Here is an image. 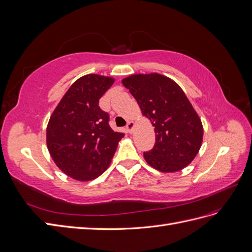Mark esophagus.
<instances>
[{
	"instance_id": "1",
	"label": "esophagus",
	"mask_w": 252,
	"mask_h": 252,
	"mask_svg": "<svg viewBox=\"0 0 252 252\" xmlns=\"http://www.w3.org/2000/svg\"><path fill=\"white\" fill-rule=\"evenodd\" d=\"M126 129H127V131H128L129 133H132L133 129H134V123H133L132 121H129V122H128L127 125H126Z\"/></svg>"
}]
</instances>
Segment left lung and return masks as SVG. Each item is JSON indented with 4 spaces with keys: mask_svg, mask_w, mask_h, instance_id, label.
<instances>
[{
    "mask_svg": "<svg viewBox=\"0 0 252 252\" xmlns=\"http://www.w3.org/2000/svg\"><path fill=\"white\" fill-rule=\"evenodd\" d=\"M138 102L142 114L155 126L156 144L144 158L161 172H177L193 161L204 129L202 121L183 89L166 75L131 74L122 80Z\"/></svg>",
    "mask_w": 252,
    "mask_h": 252,
    "instance_id": "1",
    "label": "left lung"
}]
</instances>
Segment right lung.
Listing matches in <instances>:
<instances>
[{"label": "right lung", "mask_w": 252, "mask_h": 252, "mask_svg": "<svg viewBox=\"0 0 252 252\" xmlns=\"http://www.w3.org/2000/svg\"><path fill=\"white\" fill-rule=\"evenodd\" d=\"M114 83L111 77L90 73L75 81L50 116L46 144L53 162L80 182L107 170L124 134L110 128L109 116L98 100Z\"/></svg>", "instance_id": "1"}]
</instances>
